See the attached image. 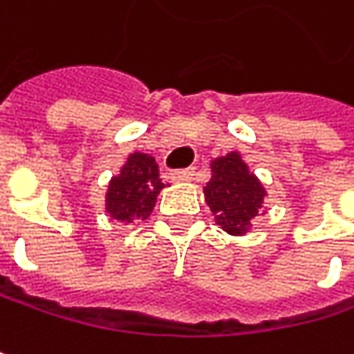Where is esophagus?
Returning a JSON list of instances; mask_svg holds the SVG:
<instances>
[{
  "label": "esophagus",
  "mask_w": 354,
  "mask_h": 354,
  "mask_svg": "<svg viewBox=\"0 0 354 354\" xmlns=\"http://www.w3.org/2000/svg\"><path fill=\"white\" fill-rule=\"evenodd\" d=\"M194 178V168H184V170H174L170 174V180L172 182H188Z\"/></svg>",
  "instance_id": "obj_1"
}]
</instances>
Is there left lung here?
Instances as JSON below:
<instances>
[{
    "mask_svg": "<svg viewBox=\"0 0 354 354\" xmlns=\"http://www.w3.org/2000/svg\"><path fill=\"white\" fill-rule=\"evenodd\" d=\"M211 172L203 192L217 225L230 236H244L262 209L266 196L262 182L250 172L238 151L213 160Z\"/></svg>",
    "mask_w": 354,
    "mask_h": 354,
    "instance_id": "left-lung-1",
    "label": "left lung"
}]
</instances>
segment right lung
I'll use <instances>...</instances> for the list:
<instances>
[{
  "instance_id": "add662e5",
  "label": "right lung",
  "mask_w": 354,
  "mask_h": 354,
  "mask_svg": "<svg viewBox=\"0 0 354 354\" xmlns=\"http://www.w3.org/2000/svg\"><path fill=\"white\" fill-rule=\"evenodd\" d=\"M164 186L156 158L135 151L108 184L106 213L120 223L143 221L151 215Z\"/></svg>"
}]
</instances>
